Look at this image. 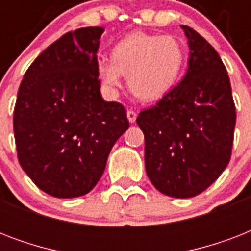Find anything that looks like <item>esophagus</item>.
<instances>
[{
    "label": "esophagus",
    "instance_id": "1",
    "mask_svg": "<svg viewBox=\"0 0 251 251\" xmlns=\"http://www.w3.org/2000/svg\"><path fill=\"white\" fill-rule=\"evenodd\" d=\"M127 120H129V122H131V124H134L135 122V120H137V113L134 112V110H127Z\"/></svg>",
    "mask_w": 251,
    "mask_h": 251
}]
</instances>
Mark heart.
<instances>
[{
  "instance_id": "b5f03b06",
  "label": "heart",
  "mask_w": 251,
  "mask_h": 251,
  "mask_svg": "<svg viewBox=\"0 0 251 251\" xmlns=\"http://www.w3.org/2000/svg\"><path fill=\"white\" fill-rule=\"evenodd\" d=\"M185 53L172 35L133 32L112 49V61L100 58L96 75L105 90L114 95L126 75L127 87L135 98L153 101L175 86L182 72Z\"/></svg>"
}]
</instances>
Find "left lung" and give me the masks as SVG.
Instances as JSON below:
<instances>
[{
    "label": "left lung",
    "mask_w": 251,
    "mask_h": 251,
    "mask_svg": "<svg viewBox=\"0 0 251 251\" xmlns=\"http://www.w3.org/2000/svg\"><path fill=\"white\" fill-rule=\"evenodd\" d=\"M189 44V66L178 86L156 105L142 110L150 181L173 198L204 191L226 169L233 146L236 106L226 69L197 31L181 25Z\"/></svg>",
    "instance_id": "obj_1"
}]
</instances>
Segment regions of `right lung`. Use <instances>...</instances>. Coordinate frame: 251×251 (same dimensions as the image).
<instances>
[{"label":"right lung","instance_id":"obj_1","mask_svg":"<svg viewBox=\"0 0 251 251\" xmlns=\"http://www.w3.org/2000/svg\"><path fill=\"white\" fill-rule=\"evenodd\" d=\"M102 27L65 33L25 72L14 108L18 160L56 198L90 193L109 152L129 129L125 108L105 101L96 75Z\"/></svg>","mask_w":251,"mask_h":251}]
</instances>
